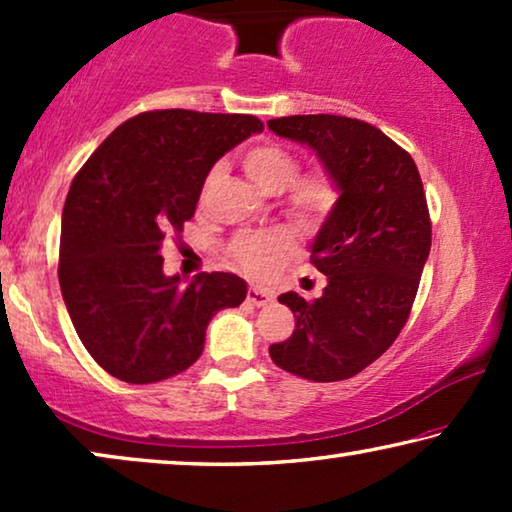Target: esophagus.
I'll return each instance as SVG.
<instances>
[{
    "label": "esophagus",
    "instance_id": "34e87169",
    "mask_svg": "<svg viewBox=\"0 0 512 512\" xmlns=\"http://www.w3.org/2000/svg\"><path fill=\"white\" fill-rule=\"evenodd\" d=\"M247 300H249L251 305L263 307V305H268V303H270L272 296H270V293H265L263 289H256V286H251V289L247 291Z\"/></svg>",
    "mask_w": 512,
    "mask_h": 512
}]
</instances>
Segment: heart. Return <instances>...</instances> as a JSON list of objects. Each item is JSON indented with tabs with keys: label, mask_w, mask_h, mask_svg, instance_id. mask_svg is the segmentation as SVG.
<instances>
[{
	"label": "heart",
	"mask_w": 512,
	"mask_h": 512,
	"mask_svg": "<svg viewBox=\"0 0 512 512\" xmlns=\"http://www.w3.org/2000/svg\"><path fill=\"white\" fill-rule=\"evenodd\" d=\"M242 167L247 177L265 193H279L289 183L291 209L307 221H321L338 202V181L328 170H310L297 177L298 158L279 144H256L244 151ZM216 174V172H214ZM214 174L209 181L214 179ZM289 249L284 235H244L233 244L235 261L256 275L275 268L279 256Z\"/></svg>",
	"instance_id": "heart-1"
}]
</instances>
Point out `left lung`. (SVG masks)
<instances>
[{
	"label": "left lung",
	"mask_w": 512,
	"mask_h": 512,
	"mask_svg": "<svg viewBox=\"0 0 512 512\" xmlns=\"http://www.w3.org/2000/svg\"><path fill=\"white\" fill-rule=\"evenodd\" d=\"M268 128L305 144L340 188L310 247L326 289L312 303L293 291L279 296L296 331L270 345V356L305 380H347L387 352L415 303L431 251L422 179L408 151L356 118L284 116Z\"/></svg>",
	"instance_id": "left-lung-1"
}]
</instances>
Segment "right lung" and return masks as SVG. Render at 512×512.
Wrapping results in <instances>:
<instances>
[{
	"label": "right lung",
	"mask_w": 512,
	"mask_h": 512,
	"mask_svg": "<svg viewBox=\"0 0 512 512\" xmlns=\"http://www.w3.org/2000/svg\"><path fill=\"white\" fill-rule=\"evenodd\" d=\"M247 114L146 111L111 132L69 186L60 289L83 347L109 375L151 384L193 366L209 321L247 298L230 272L184 284L163 272V240L193 219L209 170L261 132Z\"/></svg>",
	"instance_id": "1"
}]
</instances>
